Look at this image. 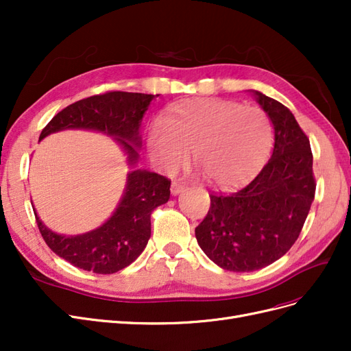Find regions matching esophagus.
I'll return each instance as SVG.
<instances>
[{
    "mask_svg": "<svg viewBox=\"0 0 351 351\" xmlns=\"http://www.w3.org/2000/svg\"><path fill=\"white\" fill-rule=\"evenodd\" d=\"M184 184H182V183H173L171 184V193L174 195V196H177V195H180L182 192H184Z\"/></svg>",
    "mask_w": 351,
    "mask_h": 351,
    "instance_id": "obj_1",
    "label": "esophagus"
}]
</instances>
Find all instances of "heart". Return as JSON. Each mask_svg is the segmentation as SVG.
Masks as SVG:
<instances>
[{
  "label": "heart",
  "instance_id": "1",
  "mask_svg": "<svg viewBox=\"0 0 351 351\" xmlns=\"http://www.w3.org/2000/svg\"><path fill=\"white\" fill-rule=\"evenodd\" d=\"M272 145L267 112L222 98L178 101L147 133V154L159 171H178L192 151L209 182L221 189L252 180L268 161Z\"/></svg>",
  "mask_w": 351,
  "mask_h": 351
}]
</instances>
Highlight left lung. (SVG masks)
I'll list each match as a JSON object with an SVG mask.
<instances>
[{
	"instance_id": "8db88e82",
	"label": "left lung",
	"mask_w": 351,
	"mask_h": 351,
	"mask_svg": "<svg viewBox=\"0 0 351 351\" xmlns=\"http://www.w3.org/2000/svg\"><path fill=\"white\" fill-rule=\"evenodd\" d=\"M274 125V151L252 183L231 195H210L195 234L218 267L250 272L278 261L299 237L315 197L313 155L293 112L252 90Z\"/></svg>"
}]
</instances>
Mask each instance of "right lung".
<instances>
[{
    "label": "right lung",
    "mask_w": 351,
    "mask_h": 351,
    "mask_svg": "<svg viewBox=\"0 0 351 351\" xmlns=\"http://www.w3.org/2000/svg\"><path fill=\"white\" fill-rule=\"evenodd\" d=\"M154 98V95L133 92L95 95L60 111L39 136L42 141L51 133L67 129L104 133L121 146L132 168L114 214L101 227L84 234H57L45 227L34 209L48 247L73 267L95 274H114L129 267L146 247L152 210L167 204L171 186L164 176L134 168L142 147L141 123Z\"/></svg>",
    "instance_id": "1"
}]
</instances>
